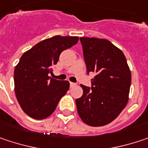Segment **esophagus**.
Here are the masks:
<instances>
[{
	"label": "esophagus",
	"mask_w": 148,
	"mask_h": 148,
	"mask_svg": "<svg viewBox=\"0 0 148 148\" xmlns=\"http://www.w3.org/2000/svg\"><path fill=\"white\" fill-rule=\"evenodd\" d=\"M75 86H76L75 83H74V82H70V87H74Z\"/></svg>",
	"instance_id": "obj_1"
}]
</instances>
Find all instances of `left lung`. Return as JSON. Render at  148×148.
<instances>
[{
	"instance_id": "left-lung-1",
	"label": "left lung",
	"mask_w": 148,
	"mask_h": 148,
	"mask_svg": "<svg viewBox=\"0 0 148 148\" xmlns=\"http://www.w3.org/2000/svg\"><path fill=\"white\" fill-rule=\"evenodd\" d=\"M86 72L96 73L91 86L80 85L81 97L76 99L77 111L88 125L103 126L114 120L128 102L131 74L126 58L109 40L81 37Z\"/></svg>"
}]
</instances>
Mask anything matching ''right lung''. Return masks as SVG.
Instances as JSON below:
<instances>
[{
  "instance_id": "add662e5",
  "label": "right lung",
  "mask_w": 148,
  "mask_h": 148,
  "mask_svg": "<svg viewBox=\"0 0 148 148\" xmlns=\"http://www.w3.org/2000/svg\"><path fill=\"white\" fill-rule=\"evenodd\" d=\"M79 40L77 36L56 35L44 40L23 54L14 69L15 94L22 109L34 119L52 114L69 89V82L52 79L60 54Z\"/></svg>"
}]
</instances>
